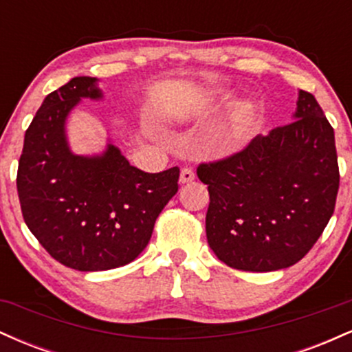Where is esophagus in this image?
<instances>
[{"label": "esophagus", "instance_id": "34e87169", "mask_svg": "<svg viewBox=\"0 0 352 352\" xmlns=\"http://www.w3.org/2000/svg\"><path fill=\"white\" fill-rule=\"evenodd\" d=\"M195 179V172H193V168L190 167H184L180 170V182L182 184H188V182H192Z\"/></svg>", "mask_w": 352, "mask_h": 352}]
</instances>
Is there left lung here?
Masks as SVG:
<instances>
[{"label": "left lung", "mask_w": 352, "mask_h": 352, "mask_svg": "<svg viewBox=\"0 0 352 352\" xmlns=\"http://www.w3.org/2000/svg\"><path fill=\"white\" fill-rule=\"evenodd\" d=\"M208 185L207 240L241 272L288 268L313 248L334 213V131L313 94L300 91L294 120L223 159L201 162Z\"/></svg>", "instance_id": "left-lung-1"}]
</instances>
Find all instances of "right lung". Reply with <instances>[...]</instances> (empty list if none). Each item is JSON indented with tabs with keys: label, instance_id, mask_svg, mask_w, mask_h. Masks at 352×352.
I'll list each match as a JSON object with an SVG mask.
<instances>
[{
	"label": "right lung",
	"instance_id": "right-lung-1",
	"mask_svg": "<svg viewBox=\"0 0 352 352\" xmlns=\"http://www.w3.org/2000/svg\"><path fill=\"white\" fill-rule=\"evenodd\" d=\"M96 78H74L51 92L24 135L18 187L28 228L54 260L79 272L131 263L179 190L180 168L147 173L109 144L100 157L74 155L64 124L80 98L99 99Z\"/></svg>",
	"mask_w": 352,
	"mask_h": 352
}]
</instances>
